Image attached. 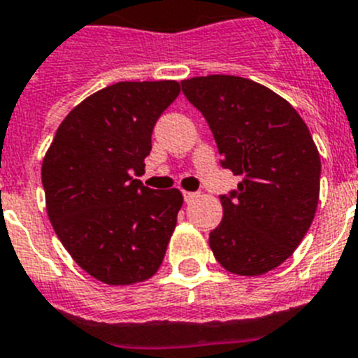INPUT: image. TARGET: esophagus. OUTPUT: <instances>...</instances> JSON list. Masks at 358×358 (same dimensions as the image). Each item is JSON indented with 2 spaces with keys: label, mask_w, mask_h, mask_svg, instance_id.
I'll use <instances>...</instances> for the list:
<instances>
[{
  "label": "esophagus",
  "mask_w": 358,
  "mask_h": 358,
  "mask_svg": "<svg viewBox=\"0 0 358 358\" xmlns=\"http://www.w3.org/2000/svg\"><path fill=\"white\" fill-rule=\"evenodd\" d=\"M182 197H185V202H192L194 199L199 197V194H195V192H182Z\"/></svg>",
  "instance_id": "34e87169"
}]
</instances>
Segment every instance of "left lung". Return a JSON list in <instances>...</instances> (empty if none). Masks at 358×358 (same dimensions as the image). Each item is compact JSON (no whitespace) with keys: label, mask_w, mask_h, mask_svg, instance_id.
I'll return each mask as SVG.
<instances>
[{"label":"left lung","mask_w":358,"mask_h":358,"mask_svg":"<svg viewBox=\"0 0 358 358\" xmlns=\"http://www.w3.org/2000/svg\"><path fill=\"white\" fill-rule=\"evenodd\" d=\"M181 87L206 118L222 169L242 177L220 195L211 251L233 274L268 273L296 251L317 210L321 157L308 127L285 98L249 78L208 75Z\"/></svg>","instance_id":"left-lung-1"}]
</instances>
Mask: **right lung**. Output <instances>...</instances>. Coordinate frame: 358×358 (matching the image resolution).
<instances>
[{
    "label": "right lung",
    "instance_id": "obj_1",
    "mask_svg": "<svg viewBox=\"0 0 358 358\" xmlns=\"http://www.w3.org/2000/svg\"><path fill=\"white\" fill-rule=\"evenodd\" d=\"M179 82H118L78 103L59 125L43 161L46 210L57 236L85 273L107 285L156 274L182 195L152 189L145 172L154 125Z\"/></svg>",
    "mask_w": 358,
    "mask_h": 358
}]
</instances>
